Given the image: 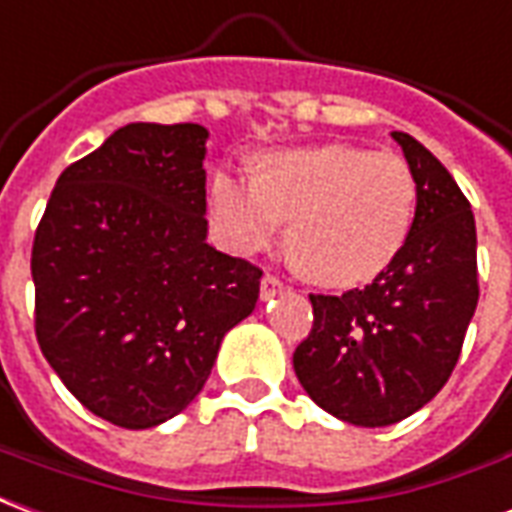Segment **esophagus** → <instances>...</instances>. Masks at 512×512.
<instances>
[{
    "label": "esophagus",
    "mask_w": 512,
    "mask_h": 512,
    "mask_svg": "<svg viewBox=\"0 0 512 512\" xmlns=\"http://www.w3.org/2000/svg\"><path fill=\"white\" fill-rule=\"evenodd\" d=\"M261 300H270V297H275L278 292H283V283L275 278V275H264L261 278Z\"/></svg>",
    "instance_id": "34e87169"
}]
</instances>
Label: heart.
Instances as JSON below:
<instances>
[{
	"mask_svg": "<svg viewBox=\"0 0 512 512\" xmlns=\"http://www.w3.org/2000/svg\"><path fill=\"white\" fill-rule=\"evenodd\" d=\"M417 207L406 160L349 144L286 149L256 177L218 171L210 215L231 251L256 253L289 220L286 251L311 281L349 289L374 281L404 248Z\"/></svg>",
	"mask_w": 512,
	"mask_h": 512,
	"instance_id": "obj_1",
	"label": "heart"
}]
</instances>
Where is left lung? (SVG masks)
I'll list each match as a JSON object with an SVG mask.
<instances>
[{
  "mask_svg": "<svg viewBox=\"0 0 512 512\" xmlns=\"http://www.w3.org/2000/svg\"><path fill=\"white\" fill-rule=\"evenodd\" d=\"M393 138L417 182L412 231L365 289L311 294L313 330L294 352L302 390L363 428L398 423L445 387L480 297L469 201L417 138Z\"/></svg>",
  "mask_w": 512,
  "mask_h": 512,
  "instance_id": "1",
  "label": "left lung"
}]
</instances>
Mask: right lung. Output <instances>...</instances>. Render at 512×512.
Segmentation results:
<instances>
[{
    "label": "right lung",
    "instance_id": "obj_1",
    "mask_svg": "<svg viewBox=\"0 0 512 512\" xmlns=\"http://www.w3.org/2000/svg\"><path fill=\"white\" fill-rule=\"evenodd\" d=\"M207 128L130 122L67 166L32 245L35 333L89 412L155 428L201 393L261 270L207 242Z\"/></svg>",
    "mask_w": 512,
    "mask_h": 512
}]
</instances>
